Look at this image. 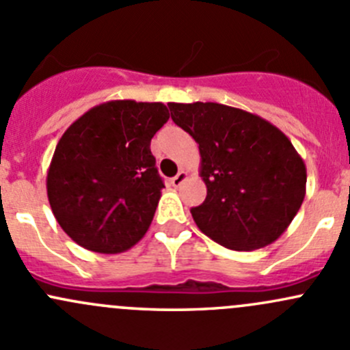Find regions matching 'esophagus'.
I'll return each mask as SVG.
<instances>
[{
    "label": "esophagus",
    "mask_w": 350,
    "mask_h": 350,
    "mask_svg": "<svg viewBox=\"0 0 350 350\" xmlns=\"http://www.w3.org/2000/svg\"><path fill=\"white\" fill-rule=\"evenodd\" d=\"M186 179H188V172H186V171H179L178 174H176L174 178L171 179V183H172V186H174V188H179V186H181L183 183L186 181Z\"/></svg>",
    "instance_id": "34e87169"
}]
</instances>
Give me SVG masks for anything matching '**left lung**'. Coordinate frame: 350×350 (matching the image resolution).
I'll list each match as a JSON object with an SVG mask.
<instances>
[{"label":"left lung","instance_id":"1","mask_svg":"<svg viewBox=\"0 0 350 350\" xmlns=\"http://www.w3.org/2000/svg\"><path fill=\"white\" fill-rule=\"evenodd\" d=\"M172 122L200 146L206 198L191 208L198 228L232 250L281 237L306 193V167L267 120L220 103H167Z\"/></svg>","mask_w":350,"mask_h":350}]
</instances>
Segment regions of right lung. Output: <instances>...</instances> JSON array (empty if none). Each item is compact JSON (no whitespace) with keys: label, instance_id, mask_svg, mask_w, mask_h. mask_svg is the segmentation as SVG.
Wrapping results in <instances>:
<instances>
[{"label":"right lung","instance_id":"add662e5","mask_svg":"<svg viewBox=\"0 0 350 350\" xmlns=\"http://www.w3.org/2000/svg\"><path fill=\"white\" fill-rule=\"evenodd\" d=\"M167 120L164 103L115 100L66 130L49 165L47 196L77 245L118 254L146 235L164 188L150 140Z\"/></svg>","mask_w":350,"mask_h":350}]
</instances>
